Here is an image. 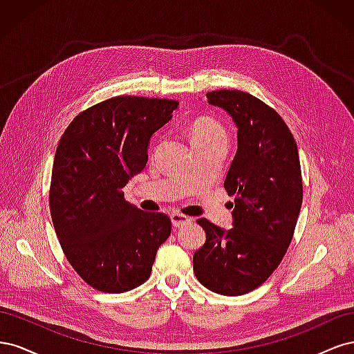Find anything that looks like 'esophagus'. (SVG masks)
Returning <instances> with one entry per match:
<instances>
[{
  "mask_svg": "<svg viewBox=\"0 0 354 354\" xmlns=\"http://www.w3.org/2000/svg\"><path fill=\"white\" fill-rule=\"evenodd\" d=\"M171 221H173L176 227H178V226H183V224L189 223L190 217L185 216V214H181V212H173L171 214Z\"/></svg>",
  "mask_w": 354,
  "mask_h": 354,
  "instance_id": "34e87169",
  "label": "esophagus"
}]
</instances>
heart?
Listing matches in <instances>:
<instances>
[{
    "label": "heart",
    "instance_id": "heart-1",
    "mask_svg": "<svg viewBox=\"0 0 354 354\" xmlns=\"http://www.w3.org/2000/svg\"><path fill=\"white\" fill-rule=\"evenodd\" d=\"M192 145L195 147L229 146V131L212 116H201L190 127Z\"/></svg>",
    "mask_w": 354,
    "mask_h": 354
}]
</instances>
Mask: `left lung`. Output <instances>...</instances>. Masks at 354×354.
I'll list each match as a JSON object with an SVG mask.
<instances>
[{
  "label": "left lung",
  "instance_id": "1",
  "mask_svg": "<svg viewBox=\"0 0 354 354\" xmlns=\"http://www.w3.org/2000/svg\"><path fill=\"white\" fill-rule=\"evenodd\" d=\"M207 102L238 127V152L224 189L234 196L233 227L207 218V241L194 255V272L209 291L236 297L254 291L277 269L292 241L303 203L295 138L273 108L250 93L216 90Z\"/></svg>",
  "mask_w": 354,
  "mask_h": 354
}]
</instances>
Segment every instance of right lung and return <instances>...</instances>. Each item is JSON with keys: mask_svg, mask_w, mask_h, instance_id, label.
<instances>
[{"mask_svg": "<svg viewBox=\"0 0 354 354\" xmlns=\"http://www.w3.org/2000/svg\"><path fill=\"white\" fill-rule=\"evenodd\" d=\"M177 106L116 95L80 112L60 137L48 195L53 226L73 270L97 291L145 283L169 236L167 214L138 209L122 189L145 169L149 140Z\"/></svg>", "mask_w": 354, "mask_h": 354, "instance_id": "add662e5", "label": "right lung"}]
</instances>
